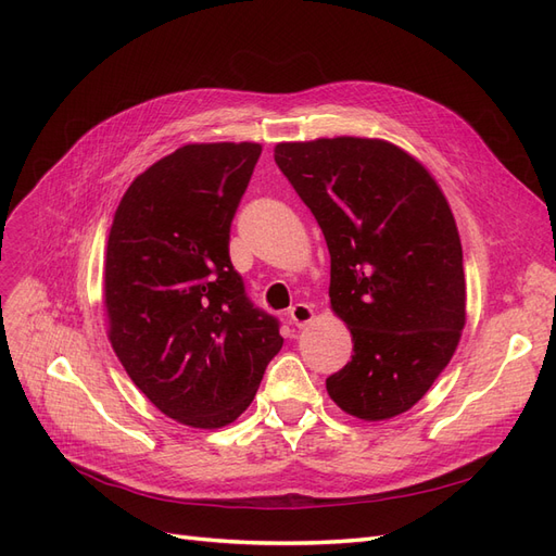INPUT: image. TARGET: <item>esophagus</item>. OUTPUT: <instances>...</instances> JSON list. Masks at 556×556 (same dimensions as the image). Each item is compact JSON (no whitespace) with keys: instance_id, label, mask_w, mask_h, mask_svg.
I'll return each instance as SVG.
<instances>
[{"instance_id":"34e87169","label":"esophagus","mask_w":556,"mask_h":556,"mask_svg":"<svg viewBox=\"0 0 556 556\" xmlns=\"http://www.w3.org/2000/svg\"><path fill=\"white\" fill-rule=\"evenodd\" d=\"M288 315L292 319V325L301 329V327H306L311 319H313V308L308 304H294Z\"/></svg>"}]
</instances>
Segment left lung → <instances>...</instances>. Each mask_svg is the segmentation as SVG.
<instances>
[{
    "mask_svg": "<svg viewBox=\"0 0 556 556\" xmlns=\"http://www.w3.org/2000/svg\"><path fill=\"white\" fill-rule=\"evenodd\" d=\"M278 169L325 233L331 308L352 359L327 392L359 419L406 413L447 366L466 323L457 225L422 164L380 139L278 143Z\"/></svg>",
    "mask_w": 556,
    "mask_h": 556,
    "instance_id": "1",
    "label": "left lung"
}]
</instances>
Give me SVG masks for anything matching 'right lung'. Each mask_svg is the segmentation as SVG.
Segmentation results:
<instances>
[{
    "instance_id": "obj_1",
    "label": "right lung",
    "mask_w": 556,
    "mask_h": 556,
    "mask_svg": "<svg viewBox=\"0 0 556 556\" xmlns=\"http://www.w3.org/2000/svg\"><path fill=\"white\" fill-rule=\"evenodd\" d=\"M260 143H192L127 188L109 233V339L134 384L197 429L233 422L282 348L252 304L229 231Z\"/></svg>"
}]
</instances>
